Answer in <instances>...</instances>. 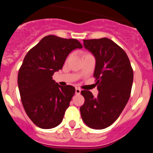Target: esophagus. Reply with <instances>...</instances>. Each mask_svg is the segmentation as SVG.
Returning a JSON list of instances; mask_svg holds the SVG:
<instances>
[{"mask_svg": "<svg viewBox=\"0 0 153 153\" xmlns=\"http://www.w3.org/2000/svg\"><path fill=\"white\" fill-rule=\"evenodd\" d=\"M80 92H81L80 89H79V88H76V90H75L76 94H80Z\"/></svg>", "mask_w": 153, "mask_h": 153, "instance_id": "obj_1", "label": "esophagus"}]
</instances>
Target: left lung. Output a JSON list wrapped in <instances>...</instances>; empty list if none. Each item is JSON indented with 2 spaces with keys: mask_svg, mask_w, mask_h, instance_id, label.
Listing matches in <instances>:
<instances>
[{
  "mask_svg": "<svg viewBox=\"0 0 153 153\" xmlns=\"http://www.w3.org/2000/svg\"><path fill=\"white\" fill-rule=\"evenodd\" d=\"M83 46L96 58L93 76L99 93L94 97L89 90L81 91V117L92 129H102L118 119L129 100L133 70L125 51L110 39L83 40Z\"/></svg>",
  "mask_w": 153,
  "mask_h": 153,
  "instance_id": "left-lung-1",
  "label": "left lung"
}]
</instances>
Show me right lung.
Wrapping results in <instances>:
<instances>
[{"label":"right lung","instance_id":"right-lung-1","mask_svg":"<svg viewBox=\"0 0 153 153\" xmlns=\"http://www.w3.org/2000/svg\"><path fill=\"white\" fill-rule=\"evenodd\" d=\"M76 39L49 35L31 48L24 59L17 76L24 110L41 129L57 126L75 93L73 86L55 83L53 75L61 70L70 52L82 48Z\"/></svg>","mask_w":153,"mask_h":153}]
</instances>
